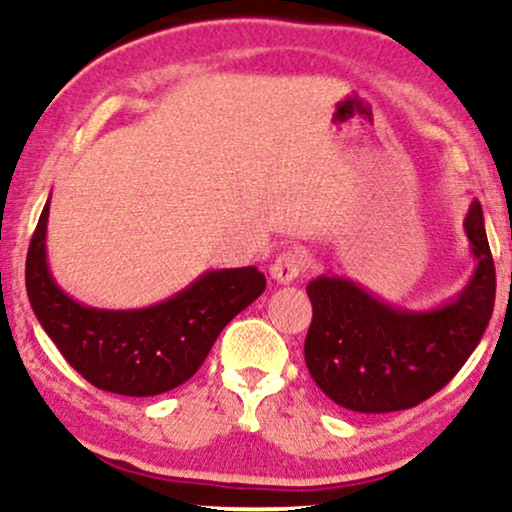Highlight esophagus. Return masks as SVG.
Here are the masks:
<instances>
[{
  "label": "esophagus",
  "mask_w": 512,
  "mask_h": 512,
  "mask_svg": "<svg viewBox=\"0 0 512 512\" xmlns=\"http://www.w3.org/2000/svg\"><path fill=\"white\" fill-rule=\"evenodd\" d=\"M304 266V251L297 249V246H290V249L280 251L278 258H275V263L270 266V275H273V280L280 282V285H290V282H294L304 273Z\"/></svg>",
  "instance_id": "esophagus-1"
}]
</instances>
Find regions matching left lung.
Returning a JSON list of instances; mask_svg holds the SVG:
<instances>
[{
    "instance_id": "8db88e82",
    "label": "left lung",
    "mask_w": 512,
    "mask_h": 512,
    "mask_svg": "<svg viewBox=\"0 0 512 512\" xmlns=\"http://www.w3.org/2000/svg\"><path fill=\"white\" fill-rule=\"evenodd\" d=\"M465 232L477 268L436 309H400L338 275L306 285L314 306L304 342L306 369L335 405L364 414L410 410L462 369L496 302V268L479 201L470 206Z\"/></svg>"
}]
</instances>
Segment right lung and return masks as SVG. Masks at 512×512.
<instances>
[{
    "label": "right lung",
    "mask_w": 512,
    "mask_h": 512,
    "mask_svg": "<svg viewBox=\"0 0 512 512\" xmlns=\"http://www.w3.org/2000/svg\"><path fill=\"white\" fill-rule=\"evenodd\" d=\"M42 208L26 258V290L40 326L74 369L107 393L150 398L196 374L222 328L266 290L254 266L208 270L182 292L146 309H93L71 299L47 266Z\"/></svg>",
    "instance_id": "right-lung-1"
}]
</instances>
